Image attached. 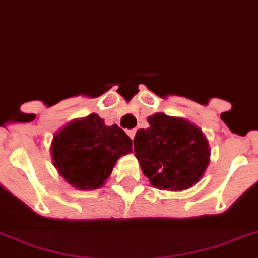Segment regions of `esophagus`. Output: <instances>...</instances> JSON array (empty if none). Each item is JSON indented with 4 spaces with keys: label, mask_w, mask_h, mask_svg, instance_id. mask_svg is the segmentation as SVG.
<instances>
[{
    "label": "esophagus",
    "mask_w": 258,
    "mask_h": 258,
    "mask_svg": "<svg viewBox=\"0 0 258 258\" xmlns=\"http://www.w3.org/2000/svg\"><path fill=\"white\" fill-rule=\"evenodd\" d=\"M126 133H127V136H129L132 140H133L134 136H136V129H129V131H126Z\"/></svg>",
    "instance_id": "34e87169"
}]
</instances>
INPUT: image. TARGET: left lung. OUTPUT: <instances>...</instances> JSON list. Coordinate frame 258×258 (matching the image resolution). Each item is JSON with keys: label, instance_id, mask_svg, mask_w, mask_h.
<instances>
[{"label": "left lung", "instance_id": "left-lung-1", "mask_svg": "<svg viewBox=\"0 0 258 258\" xmlns=\"http://www.w3.org/2000/svg\"><path fill=\"white\" fill-rule=\"evenodd\" d=\"M150 126L138 129L134 151L150 184L160 190L180 192L196 185L210 163L208 138L182 117L158 112L147 117Z\"/></svg>", "mask_w": 258, "mask_h": 258}]
</instances>
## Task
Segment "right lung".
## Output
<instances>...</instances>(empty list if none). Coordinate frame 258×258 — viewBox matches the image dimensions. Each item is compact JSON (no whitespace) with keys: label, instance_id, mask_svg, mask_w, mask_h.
Masks as SVG:
<instances>
[{"label":"right lung","instance_id":"add662e5","mask_svg":"<svg viewBox=\"0 0 258 258\" xmlns=\"http://www.w3.org/2000/svg\"><path fill=\"white\" fill-rule=\"evenodd\" d=\"M49 151L58 173L79 190L102 188L121 156L133 153L129 136L117 125H105L96 113L56 132Z\"/></svg>","mask_w":258,"mask_h":258}]
</instances>
